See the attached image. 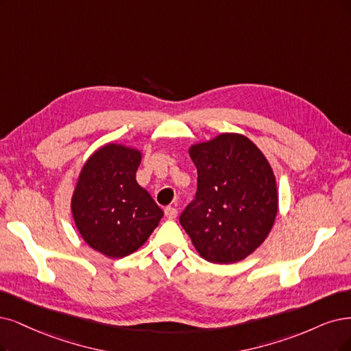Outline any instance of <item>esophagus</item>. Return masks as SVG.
I'll return each instance as SVG.
<instances>
[{"label": "esophagus", "mask_w": 351, "mask_h": 351, "mask_svg": "<svg viewBox=\"0 0 351 351\" xmlns=\"http://www.w3.org/2000/svg\"><path fill=\"white\" fill-rule=\"evenodd\" d=\"M165 215L169 219H175L178 217V210L173 208V206H166V208H165Z\"/></svg>", "instance_id": "1"}]
</instances>
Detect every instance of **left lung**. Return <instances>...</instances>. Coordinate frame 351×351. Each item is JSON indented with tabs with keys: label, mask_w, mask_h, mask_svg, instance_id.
I'll return each mask as SVG.
<instances>
[{
	"label": "left lung",
	"mask_w": 351,
	"mask_h": 351,
	"mask_svg": "<svg viewBox=\"0 0 351 351\" xmlns=\"http://www.w3.org/2000/svg\"><path fill=\"white\" fill-rule=\"evenodd\" d=\"M188 153L197 166L198 189L179 223L206 262H240L274 228L279 206L274 169L262 150L239 133L197 143Z\"/></svg>",
	"instance_id": "left-lung-1"
}]
</instances>
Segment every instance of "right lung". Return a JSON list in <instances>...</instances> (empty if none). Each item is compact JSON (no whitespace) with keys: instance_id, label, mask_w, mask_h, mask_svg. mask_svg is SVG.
I'll return each mask as SVG.
<instances>
[{"instance_id":"1","label":"right lung","mask_w":351,"mask_h":351,"mask_svg":"<svg viewBox=\"0 0 351 351\" xmlns=\"http://www.w3.org/2000/svg\"><path fill=\"white\" fill-rule=\"evenodd\" d=\"M141 150L107 143L84 163L71 198L75 226L90 249L120 258L138 250L163 211L136 180Z\"/></svg>"}]
</instances>
